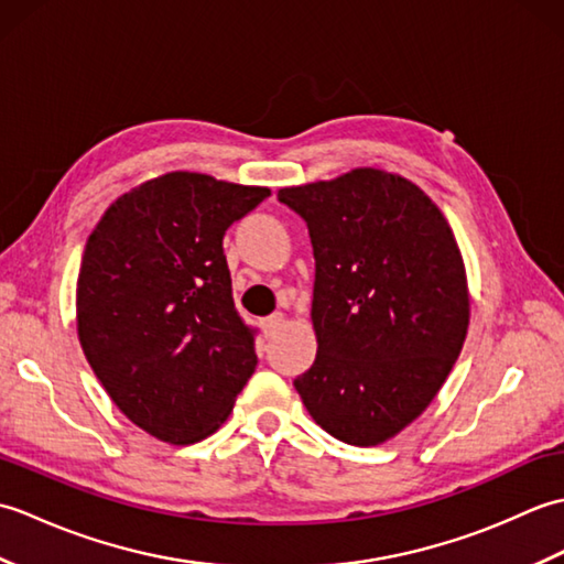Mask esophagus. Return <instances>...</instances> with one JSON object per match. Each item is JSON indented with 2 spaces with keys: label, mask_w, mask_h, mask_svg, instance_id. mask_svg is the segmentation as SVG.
<instances>
[{
  "label": "esophagus",
  "mask_w": 564,
  "mask_h": 564,
  "mask_svg": "<svg viewBox=\"0 0 564 564\" xmlns=\"http://www.w3.org/2000/svg\"><path fill=\"white\" fill-rule=\"evenodd\" d=\"M285 322V317H283V313H273V315H269L267 319L261 322V327H263V334H267V337H273L275 332L281 329V325Z\"/></svg>",
  "instance_id": "esophagus-1"
}]
</instances>
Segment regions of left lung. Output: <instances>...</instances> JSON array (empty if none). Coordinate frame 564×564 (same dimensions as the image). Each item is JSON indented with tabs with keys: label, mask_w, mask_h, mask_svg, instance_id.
Listing matches in <instances>:
<instances>
[{
	"label": "left lung",
	"mask_w": 564,
	"mask_h": 564,
	"mask_svg": "<svg viewBox=\"0 0 564 564\" xmlns=\"http://www.w3.org/2000/svg\"><path fill=\"white\" fill-rule=\"evenodd\" d=\"M279 200L307 223L315 254L317 358L293 386L327 434L378 446L426 410L460 356L458 242L422 188L370 166Z\"/></svg>",
	"instance_id": "1"
}]
</instances>
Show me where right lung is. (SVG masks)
<instances>
[{
  "mask_svg": "<svg viewBox=\"0 0 564 564\" xmlns=\"http://www.w3.org/2000/svg\"><path fill=\"white\" fill-rule=\"evenodd\" d=\"M271 191L172 172L113 200L84 247L77 334L104 390L154 438L218 431L257 368L225 230Z\"/></svg>",
  "mask_w": 564,
  "mask_h": 564,
  "instance_id": "right-lung-1",
  "label": "right lung"
}]
</instances>
